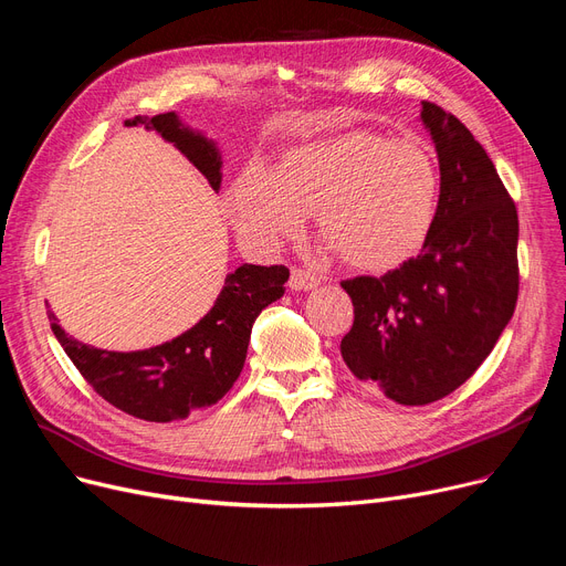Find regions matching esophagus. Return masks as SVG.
Instances as JSON below:
<instances>
[{"mask_svg": "<svg viewBox=\"0 0 566 566\" xmlns=\"http://www.w3.org/2000/svg\"><path fill=\"white\" fill-rule=\"evenodd\" d=\"M321 284V277L312 271H307V268H293L291 271V280H289V286L293 291H310V289H316Z\"/></svg>", "mask_w": 566, "mask_h": 566, "instance_id": "34e87169", "label": "esophagus"}]
</instances>
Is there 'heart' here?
<instances>
[{
	"mask_svg": "<svg viewBox=\"0 0 566 566\" xmlns=\"http://www.w3.org/2000/svg\"><path fill=\"white\" fill-rule=\"evenodd\" d=\"M440 165L418 139L346 130L291 146L271 171L248 165L229 188L243 238L277 248L314 211L318 231L358 271L388 273L418 254L433 229Z\"/></svg>",
	"mask_w": 566,
	"mask_h": 566,
	"instance_id": "heart-1",
	"label": "heart"
}]
</instances>
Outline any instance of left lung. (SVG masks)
<instances>
[{"label": "left lung", "instance_id": "1", "mask_svg": "<svg viewBox=\"0 0 566 566\" xmlns=\"http://www.w3.org/2000/svg\"><path fill=\"white\" fill-rule=\"evenodd\" d=\"M440 165L433 229L418 256L382 277L344 280L353 328L342 358L401 406L454 392L489 358L518 298V213L472 133L422 101Z\"/></svg>", "mask_w": 566, "mask_h": 566}]
</instances>
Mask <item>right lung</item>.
Segmentation results:
<instances>
[{
	"mask_svg": "<svg viewBox=\"0 0 566 566\" xmlns=\"http://www.w3.org/2000/svg\"><path fill=\"white\" fill-rule=\"evenodd\" d=\"M126 126H144L171 142L218 192L222 158L213 139L190 130L174 112L135 116ZM286 265H238L197 325L154 348L116 353L69 337L50 312L52 333L84 380L114 408L146 422L184 420L192 410L218 403L241 376L252 325L261 310L284 295Z\"/></svg>",
	"mask_w": 566,
	"mask_h": 566,
	"instance_id": "obj_1",
	"label": "right lung"
}]
</instances>
